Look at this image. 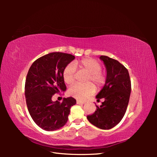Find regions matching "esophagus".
I'll return each mask as SVG.
<instances>
[{"label":"esophagus","mask_w":157,"mask_h":157,"mask_svg":"<svg viewBox=\"0 0 157 157\" xmlns=\"http://www.w3.org/2000/svg\"><path fill=\"white\" fill-rule=\"evenodd\" d=\"M77 104H84L85 103V101H80V100H77Z\"/></svg>","instance_id":"esophagus-1"}]
</instances>
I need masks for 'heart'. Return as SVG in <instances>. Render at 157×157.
<instances>
[{
    "instance_id": "obj_1",
    "label": "heart",
    "mask_w": 157,
    "mask_h": 157,
    "mask_svg": "<svg viewBox=\"0 0 157 157\" xmlns=\"http://www.w3.org/2000/svg\"><path fill=\"white\" fill-rule=\"evenodd\" d=\"M76 69H78L88 73L85 84H75L69 90V94L71 96L80 100H85L96 92L94 85L88 82H92L98 88L102 86L105 82V75L103 73L101 65L98 61L92 58H83L75 61L73 63L66 66L63 72V78L67 85L72 84L75 81V73Z\"/></svg>"
}]
</instances>
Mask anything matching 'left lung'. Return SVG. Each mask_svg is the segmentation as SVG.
<instances>
[{"mask_svg": "<svg viewBox=\"0 0 157 157\" xmlns=\"http://www.w3.org/2000/svg\"><path fill=\"white\" fill-rule=\"evenodd\" d=\"M105 65L107 76L105 85L96 96L97 101L104 98L101 105L87 116L88 121L102 130H109L119 123L124 117L131 93L128 71L117 60L108 56L99 57Z\"/></svg>", "mask_w": 157, "mask_h": 157, "instance_id": "1", "label": "left lung"}]
</instances>
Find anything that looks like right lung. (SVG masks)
<instances>
[{
  "mask_svg": "<svg viewBox=\"0 0 157 157\" xmlns=\"http://www.w3.org/2000/svg\"><path fill=\"white\" fill-rule=\"evenodd\" d=\"M75 58L71 54L52 52L35 61L28 71L25 85L27 109L33 121L44 130L63 127L71 107L76 104L72 97L63 98L61 103L52 99L55 94L66 90L63 72Z\"/></svg>",
  "mask_w": 157,
  "mask_h": 157,
  "instance_id": "right-lung-1",
  "label": "right lung"
}]
</instances>
